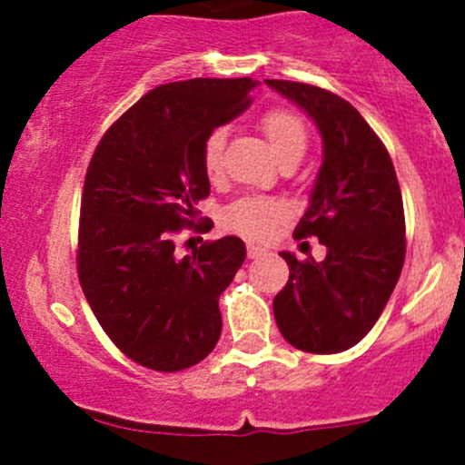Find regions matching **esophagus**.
I'll return each instance as SVG.
<instances>
[{"label":"esophagus","mask_w":465,"mask_h":465,"mask_svg":"<svg viewBox=\"0 0 465 465\" xmlns=\"http://www.w3.org/2000/svg\"><path fill=\"white\" fill-rule=\"evenodd\" d=\"M265 254H267L265 247L254 245V242H250V245H247V256H250V259H261V256H265Z\"/></svg>","instance_id":"34e87169"}]
</instances>
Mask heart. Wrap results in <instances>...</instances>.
Listing matches in <instances>:
<instances>
[{
    "label": "heart",
    "mask_w": 465,
    "mask_h": 465,
    "mask_svg": "<svg viewBox=\"0 0 465 465\" xmlns=\"http://www.w3.org/2000/svg\"><path fill=\"white\" fill-rule=\"evenodd\" d=\"M272 153L281 163L302 159L308 148V128L299 114L290 110H270L259 121ZM200 163L209 182H220L224 175V133L213 130L204 137ZM290 203L274 195H245L223 211V227L241 233L250 241H267L290 218Z\"/></svg>",
    "instance_id": "heart-1"
}]
</instances>
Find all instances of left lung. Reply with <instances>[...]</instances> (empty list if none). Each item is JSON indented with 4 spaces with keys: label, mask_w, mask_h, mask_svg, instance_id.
I'll return each instance as SVG.
<instances>
[{
    "label": "left lung",
    "mask_w": 465,
    "mask_h": 465,
    "mask_svg": "<svg viewBox=\"0 0 465 465\" xmlns=\"http://www.w3.org/2000/svg\"><path fill=\"white\" fill-rule=\"evenodd\" d=\"M311 114L323 139V163L294 238H320L328 254L297 261L274 297L285 341L317 355L358 344L382 315L405 262V211L391 157L358 110L328 89L265 81Z\"/></svg>",
    "instance_id": "obj_1"
}]
</instances>
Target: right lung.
I'll return each instance as SVG.
<instances>
[{
  "mask_svg": "<svg viewBox=\"0 0 465 465\" xmlns=\"http://www.w3.org/2000/svg\"><path fill=\"white\" fill-rule=\"evenodd\" d=\"M252 78H191L150 89L98 142L87 166L76 267L103 331L133 362L175 373L203 362L223 331L218 299L245 261L236 236L177 254L209 198L200 150L250 105ZM211 222V220H209Z\"/></svg>",
  "mask_w": 465,
  "mask_h": 465,
  "instance_id": "1",
  "label": "right lung"
}]
</instances>
